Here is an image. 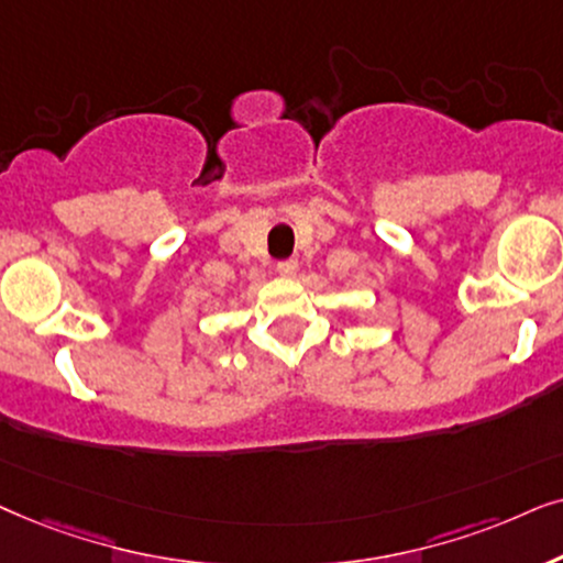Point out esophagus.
<instances>
[{"label":"esophagus","mask_w":563,"mask_h":563,"mask_svg":"<svg viewBox=\"0 0 563 563\" xmlns=\"http://www.w3.org/2000/svg\"><path fill=\"white\" fill-rule=\"evenodd\" d=\"M296 269H298V262H296V260H283V262H277V273H280L283 277L296 275Z\"/></svg>","instance_id":"34e87169"}]
</instances>
